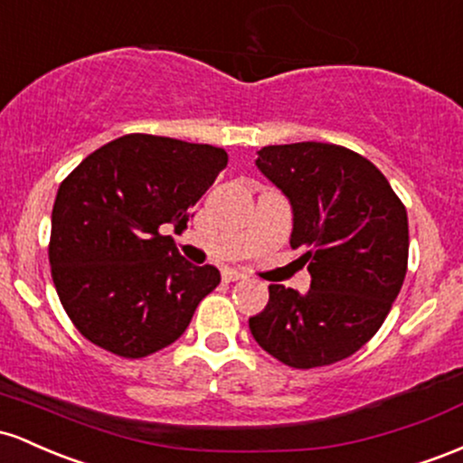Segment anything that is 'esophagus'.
Here are the masks:
<instances>
[{"label":"esophagus","instance_id":"1","mask_svg":"<svg viewBox=\"0 0 463 463\" xmlns=\"http://www.w3.org/2000/svg\"><path fill=\"white\" fill-rule=\"evenodd\" d=\"M222 279H225V282H238V279H245V273L236 271V269H225V271H222Z\"/></svg>","mask_w":463,"mask_h":463}]
</instances>
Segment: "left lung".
Returning <instances> with one entry per match:
<instances>
[{"instance_id": "obj_1", "label": "left lung", "mask_w": 463, "mask_h": 463, "mask_svg": "<svg viewBox=\"0 0 463 463\" xmlns=\"http://www.w3.org/2000/svg\"><path fill=\"white\" fill-rule=\"evenodd\" d=\"M256 165L288 199L290 247L304 249L310 290L271 284L249 330L288 367L344 361L376 335L402 288L407 210L370 159L336 144L264 146Z\"/></svg>"}]
</instances>
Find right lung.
<instances>
[{
	"instance_id": "1",
	"label": "right lung",
	"mask_w": 463,
	"mask_h": 463,
	"mask_svg": "<svg viewBox=\"0 0 463 463\" xmlns=\"http://www.w3.org/2000/svg\"><path fill=\"white\" fill-rule=\"evenodd\" d=\"M227 165V153L159 135L113 139L71 170L52 210L56 293L85 339L124 358L175 344L221 282L164 236Z\"/></svg>"
}]
</instances>
